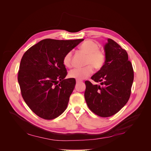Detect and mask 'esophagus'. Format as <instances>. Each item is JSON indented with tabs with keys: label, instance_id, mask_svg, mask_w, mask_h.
Returning a JSON list of instances; mask_svg holds the SVG:
<instances>
[{
	"label": "esophagus",
	"instance_id": "obj_1",
	"mask_svg": "<svg viewBox=\"0 0 151 151\" xmlns=\"http://www.w3.org/2000/svg\"><path fill=\"white\" fill-rule=\"evenodd\" d=\"M80 83V81H78V80H76V84H78Z\"/></svg>",
	"mask_w": 151,
	"mask_h": 151
}]
</instances>
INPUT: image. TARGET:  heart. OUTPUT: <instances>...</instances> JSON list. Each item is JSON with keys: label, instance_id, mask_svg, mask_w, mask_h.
I'll use <instances>...</instances> for the list:
<instances>
[{"label": "heart", "instance_id": "b5f03b06", "mask_svg": "<svg viewBox=\"0 0 151 151\" xmlns=\"http://www.w3.org/2000/svg\"><path fill=\"white\" fill-rule=\"evenodd\" d=\"M80 48L87 54L86 64L88 65L83 68H74L69 73L70 78L78 81L84 80L93 73L92 66L96 69L101 68L106 60L104 52L99 50V45L92 40H86L80 45ZM71 55L72 52L69 51L63 58V64L67 68L71 67Z\"/></svg>", "mask_w": 151, "mask_h": 151}]
</instances>
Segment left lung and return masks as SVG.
<instances>
[{
    "instance_id": "obj_1",
    "label": "left lung",
    "mask_w": 151,
    "mask_h": 151,
    "mask_svg": "<svg viewBox=\"0 0 151 151\" xmlns=\"http://www.w3.org/2000/svg\"><path fill=\"white\" fill-rule=\"evenodd\" d=\"M106 60L91 79L102 86L86 81L84 98L92 111L102 117L116 114L129 100L134 72L128 54L112 39L105 46Z\"/></svg>"
}]
</instances>
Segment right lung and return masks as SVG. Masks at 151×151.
<instances>
[{
    "mask_svg": "<svg viewBox=\"0 0 151 151\" xmlns=\"http://www.w3.org/2000/svg\"><path fill=\"white\" fill-rule=\"evenodd\" d=\"M84 39H45L24 54L18 81L22 97L40 117L51 120L66 109L76 81L67 75L63 58Z\"/></svg>",
    "mask_w": 151,
    "mask_h": 151,
    "instance_id": "add662e5",
    "label": "right lung"
}]
</instances>
